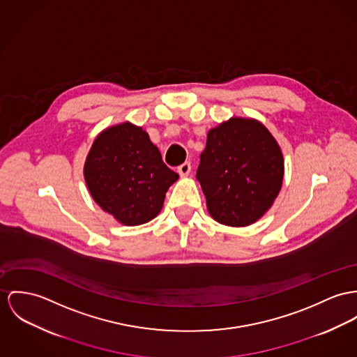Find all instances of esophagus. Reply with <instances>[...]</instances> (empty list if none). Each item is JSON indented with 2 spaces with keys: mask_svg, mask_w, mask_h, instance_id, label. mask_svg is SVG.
I'll list each match as a JSON object with an SVG mask.
<instances>
[{
  "mask_svg": "<svg viewBox=\"0 0 357 357\" xmlns=\"http://www.w3.org/2000/svg\"><path fill=\"white\" fill-rule=\"evenodd\" d=\"M178 172H179L181 176H188L192 172V165L189 162H186V163L179 165Z\"/></svg>",
  "mask_w": 357,
  "mask_h": 357,
  "instance_id": "obj_1",
  "label": "esophagus"
}]
</instances>
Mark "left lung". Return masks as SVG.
Here are the masks:
<instances>
[{
	"mask_svg": "<svg viewBox=\"0 0 357 357\" xmlns=\"http://www.w3.org/2000/svg\"><path fill=\"white\" fill-rule=\"evenodd\" d=\"M197 179L211 216L229 227L255 222L282 185V153L269 130L254 119L231 118L211 129Z\"/></svg>",
	"mask_w": 357,
	"mask_h": 357,
	"instance_id": "left-lung-1",
	"label": "left lung"
}]
</instances>
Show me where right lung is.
<instances>
[{"label": "right lung", "instance_id": "obj_1", "mask_svg": "<svg viewBox=\"0 0 357 357\" xmlns=\"http://www.w3.org/2000/svg\"><path fill=\"white\" fill-rule=\"evenodd\" d=\"M84 178L103 211L125 225H139L159 215L165 192L179 175L165 165L146 132L125 122L95 139Z\"/></svg>", "mask_w": 357, "mask_h": 357}]
</instances>
